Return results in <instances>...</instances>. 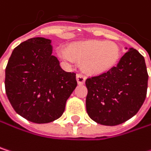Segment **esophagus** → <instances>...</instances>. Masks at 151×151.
I'll use <instances>...</instances> for the list:
<instances>
[{
	"instance_id": "obj_1",
	"label": "esophagus",
	"mask_w": 151,
	"mask_h": 151,
	"mask_svg": "<svg viewBox=\"0 0 151 151\" xmlns=\"http://www.w3.org/2000/svg\"><path fill=\"white\" fill-rule=\"evenodd\" d=\"M77 81H78V84L79 85H83L86 81V76L82 73H78L77 74Z\"/></svg>"
}]
</instances>
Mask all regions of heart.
Returning a JSON list of instances; mask_svg holds the SVG:
<instances>
[{
	"mask_svg": "<svg viewBox=\"0 0 151 151\" xmlns=\"http://www.w3.org/2000/svg\"><path fill=\"white\" fill-rule=\"evenodd\" d=\"M120 48L111 41L89 40L74 43L69 49L60 48L59 57L73 63L74 59L81 62L83 70L90 74H101L113 68L119 60Z\"/></svg>",
	"mask_w": 151,
	"mask_h": 151,
	"instance_id": "1",
	"label": "heart"
}]
</instances>
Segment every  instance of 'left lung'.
Here are the masks:
<instances>
[{
	"mask_svg": "<svg viewBox=\"0 0 151 151\" xmlns=\"http://www.w3.org/2000/svg\"><path fill=\"white\" fill-rule=\"evenodd\" d=\"M148 78L144 58L136 49L129 48L116 66L86 80L89 117L106 126L129 120L145 101Z\"/></svg>",
	"mask_w": 151,
	"mask_h": 151,
	"instance_id": "obj_1",
	"label": "left lung"
}]
</instances>
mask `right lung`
I'll list each match as a JSON object with an SVG mask.
<instances>
[{"mask_svg":"<svg viewBox=\"0 0 151 151\" xmlns=\"http://www.w3.org/2000/svg\"><path fill=\"white\" fill-rule=\"evenodd\" d=\"M51 41L33 37L15 47L5 70V89L15 111L35 123L58 119L77 86L75 73H67L52 55Z\"/></svg>","mask_w":151,"mask_h":151,"instance_id":"right-lung-1","label":"right lung"}]
</instances>
